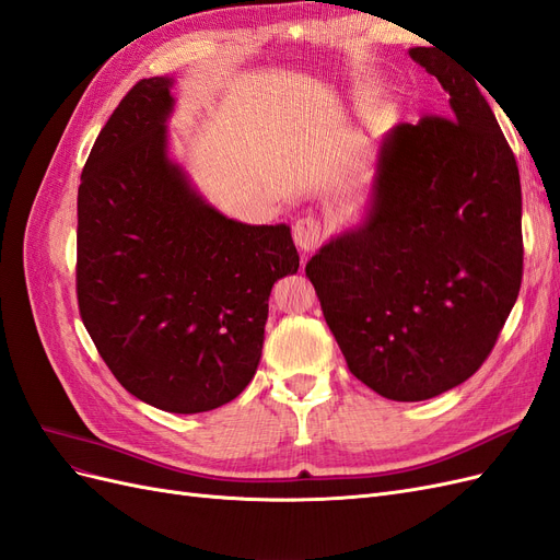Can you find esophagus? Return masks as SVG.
Masks as SVG:
<instances>
[{"label":"esophagus","mask_w":560,"mask_h":560,"mask_svg":"<svg viewBox=\"0 0 560 560\" xmlns=\"http://www.w3.org/2000/svg\"><path fill=\"white\" fill-rule=\"evenodd\" d=\"M294 243L301 252H313L325 241V226H322L319 219L315 217H303L294 224Z\"/></svg>","instance_id":"esophagus-1"}]
</instances>
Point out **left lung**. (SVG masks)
Segmentation results:
<instances>
[{"mask_svg": "<svg viewBox=\"0 0 560 560\" xmlns=\"http://www.w3.org/2000/svg\"><path fill=\"white\" fill-rule=\"evenodd\" d=\"M409 56L448 114L385 135L366 219L306 264L352 376L395 401L477 374L523 278L518 165L493 109L432 48Z\"/></svg>", "mask_w": 560, "mask_h": 560, "instance_id": "8db88e82", "label": "left lung"}]
</instances>
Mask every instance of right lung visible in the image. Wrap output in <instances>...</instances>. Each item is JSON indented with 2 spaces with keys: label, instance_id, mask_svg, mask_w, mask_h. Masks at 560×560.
<instances>
[{
  "label": "right lung",
  "instance_id": "add662e5",
  "mask_svg": "<svg viewBox=\"0 0 560 560\" xmlns=\"http://www.w3.org/2000/svg\"><path fill=\"white\" fill-rule=\"evenodd\" d=\"M173 79L135 83L100 130L77 198V299L116 381L171 413L238 397L257 374L273 284L299 270L287 224L249 226L167 159Z\"/></svg>",
  "mask_w": 560,
  "mask_h": 560
}]
</instances>
